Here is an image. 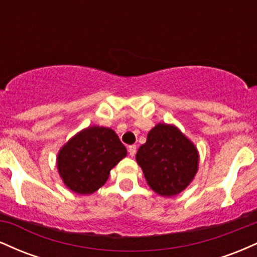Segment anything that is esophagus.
<instances>
[{
	"mask_svg": "<svg viewBox=\"0 0 257 257\" xmlns=\"http://www.w3.org/2000/svg\"><path fill=\"white\" fill-rule=\"evenodd\" d=\"M128 152H129V156H131V157H134L135 153H137V146H135V145L129 146L128 147Z\"/></svg>",
	"mask_w": 257,
	"mask_h": 257,
	"instance_id": "obj_1",
	"label": "esophagus"
}]
</instances>
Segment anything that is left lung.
Listing matches in <instances>:
<instances>
[{"label": "left lung", "instance_id": "8db88e82", "mask_svg": "<svg viewBox=\"0 0 257 257\" xmlns=\"http://www.w3.org/2000/svg\"><path fill=\"white\" fill-rule=\"evenodd\" d=\"M137 162L150 187L162 197L185 190L198 172L199 153L178 126L158 123L137 152Z\"/></svg>", "mask_w": 257, "mask_h": 257}]
</instances>
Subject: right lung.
I'll list each match as a JSON object with an SVG mask.
<instances>
[{"label": "right lung", "instance_id": "right-lung-1", "mask_svg": "<svg viewBox=\"0 0 257 257\" xmlns=\"http://www.w3.org/2000/svg\"><path fill=\"white\" fill-rule=\"evenodd\" d=\"M126 156L125 146L111 128L82 129L59 150L58 173L72 192L91 194L105 185L111 169Z\"/></svg>", "mask_w": 257, "mask_h": 257}]
</instances>
